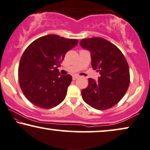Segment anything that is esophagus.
<instances>
[{
  "label": "esophagus",
  "instance_id": "1",
  "mask_svg": "<svg viewBox=\"0 0 150 150\" xmlns=\"http://www.w3.org/2000/svg\"><path fill=\"white\" fill-rule=\"evenodd\" d=\"M78 77H79L78 75H73V80H75V79L78 78Z\"/></svg>",
  "mask_w": 150,
  "mask_h": 150
}]
</instances>
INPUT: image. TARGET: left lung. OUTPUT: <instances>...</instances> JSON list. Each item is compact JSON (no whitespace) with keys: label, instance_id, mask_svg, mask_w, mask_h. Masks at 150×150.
Listing matches in <instances>:
<instances>
[{"label":"left lung","instance_id":"obj_1","mask_svg":"<svg viewBox=\"0 0 150 150\" xmlns=\"http://www.w3.org/2000/svg\"><path fill=\"white\" fill-rule=\"evenodd\" d=\"M80 45L91 52L93 69L100 74L98 81L88 79V86L81 91L83 100L97 110L110 108L123 98L129 87L126 59L115 45L101 38L83 39Z\"/></svg>","mask_w":150,"mask_h":150}]
</instances>
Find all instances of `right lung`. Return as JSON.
<instances>
[{
  "label": "right lung",
  "mask_w": 150,
  "mask_h": 150,
  "mask_svg": "<svg viewBox=\"0 0 150 150\" xmlns=\"http://www.w3.org/2000/svg\"><path fill=\"white\" fill-rule=\"evenodd\" d=\"M77 44L76 39L47 35L25 49L20 61L18 79L22 91L31 103L50 109L62 102L72 76L60 75L57 68L66 53Z\"/></svg>",
  "instance_id": "right-lung-1"
}]
</instances>
